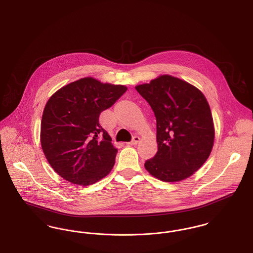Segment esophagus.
Here are the masks:
<instances>
[{
	"mask_svg": "<svg viewBox=\"0 0 253 253\" xmlns=\"http://www.w3.org/2000/svg\"><path fill=\"white\" fill-rule=\"evenodd\" d=\"M139 140H140L139 136H138V135H134V136H133L132 140H131L130 142H128L127 144H128V145H135V144H137V143L139 142Z\"/></svg>",
	"mask_w": 253,
	"mask_h": 253,
	"instance_id": "1",
	"label": "esophagus"
}]
</instances>
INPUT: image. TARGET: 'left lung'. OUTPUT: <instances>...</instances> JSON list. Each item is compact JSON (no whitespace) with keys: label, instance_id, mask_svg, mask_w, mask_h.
I'll return each mask as SVG.
<instances>
[{"label":"left lung","instance_id":"1","mask_svg":"<svg viewBox=\"0 0 253 253\" xmlns=\"http://www.w3.org/2000/svg\"><path fill=\"white\" fill-rule=\"evenodd\" d=\"M157 119L158 152L144 166L161 180L190 177L207 162L214 143V125L208 100L191 84L162 75L135 87Z\"/></svg>","mask_w":253,"mask_h":253}]
</instances>
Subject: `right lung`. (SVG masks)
<instances>
[{
    "mask_svg": "<svg viewBox=\"0 0 253 253\" xmlns=\"http://www.w3.org/2000/svg\"><path fill=\"white\" fill-rule=\"evenodd\" d=\"M127 90L91 77L53 93L41 121V145L53 170L70 182L93 184L115 165L118 149L99 124V115Z\"/></svg>",
    "mask_w": 253,
    "mask_h": 253,
    "instance_id": "obj_1",
    "label": "right lung"
}]
</instances>
